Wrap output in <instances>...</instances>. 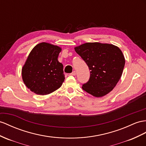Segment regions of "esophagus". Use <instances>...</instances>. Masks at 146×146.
Wrapping results in <instances>:
<instances>
[{"label":"esophagus","mask_w":146,"mask_h":146,"mask_svg":"<svg viewBox=\"0 0 146 146\" xmlns=\"http://www.w3.org/2000/svg\"><path fill=\"white\" fill-rule=\"evenodd\" d=\"M70 75H72V76H75L76 75V72L75 71H74V72H73L72 73L70 74Z\"/></svg>","instance_id":"esophagus-1"}]
</instances>
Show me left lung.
Instances as JSON below:
<instances>
[{
  "mask_svg": "<svg viewBox=\"0 0 146 146\" xmlns=\"http://www.w3.org/2000/svg\"><path fill=\"white\" fill-rule=\"evenodd\" d=\"M88 65L90 78L84 91L100 98L107 94L121 78L125 60L121 50L113 44L87 42L74 48Z\"/></svg>",
  "mask_w": 146,
  "mask_h": 146,
  "instance_id": "obj_1",
  "label": "left lung"
}]
</instances>
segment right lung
<instances>
[{"label": "right lung", "instance_id": "1", "mask_svg": "<svg viewBox=\"0 0 146 146\" xmlns=\"http://www.w3.org/2000/svg\"><path fill=\"white\" fill-rule=\"evenodd\" d=\"M61 48L41 42L33 48L22 68L26 86L38 95H46L57 90L65 80L63 66L58 60Z\"/></svg>", "mask_w": 146, "mask_h": 146}]
</instances>
